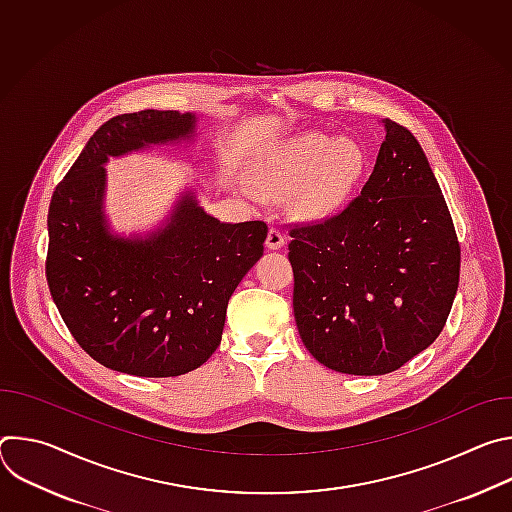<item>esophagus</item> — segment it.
<instances>
[{"instance_id": "esophagus-1", "label": "esophagus", "mask_w": 512, "mask_h": 512, "mask_svg": "<svg viewBox=\"0 0 512 512\" xmlns=\"http://www.w3.org/2000/svg\"><path fill=\"white\" fill-rule=\"evenodd\" d=\"M265 245H267V249H271V251H275V249H281V247L285 245V239H283L281 231H279V229H269Z\"/></svg>"}]
</instances>
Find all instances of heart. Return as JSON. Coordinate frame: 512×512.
<instances>
[{
  "instance_id": "1",
  "label": "heart",
  "mask_w": 512,
  "mask_h": 512,
  "mask_svg": "<svg viewBox=\"0 0 512 512\" xmlns=\"http://www.w3.org/2000/svg\"><path fill=\"white\" fill-rule=\"evenodd\" d=\"M367 166L362 143L308 131L273 148L255 172L267 190H298V208L310 218L336 212L352 194Z\"/></svg>"
}]
</instances>
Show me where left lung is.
Segmentation results:
<instances>
[{
  "mask_svg": "<svg viewBox=\"0 0 512 512\" xmlns=\"http://www.w3.org/2000/svg\"><path fill=\"white\" fill-rule=\"evenodd\" d=\"M375 170L340 214L291 229L294 316L310 354L346 375H387L452 310L460 245L419 141L385 119Z\"/></svg>",
  "mask_w": 512,
  "mask_h": 512,
  "instance_id": "1",
  "label": "left lung"
}]
</instances>
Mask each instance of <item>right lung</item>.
<instances>
[{"label": "right lung", "instance_id": "add662e5", "mask_svg": "<svg viewBox=\"0 0 512 512\" xmlns=\"http://www.w3.org/2000/svg\"><path fill=\"white\" fill-rule=\"evenodd\" d=\"M194 113L145 109L103 123L56 186L46 279L81 348L135 377H178L221 344L227 306L263 255L267 225L221 223L186 188L162 227L129 237L105 214L109 158L196 137Z\"/></svg>", "mask_w": 512, "mask_h": 512}]
</instances>
